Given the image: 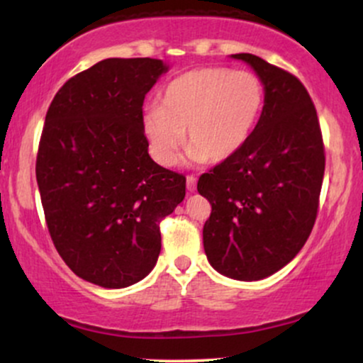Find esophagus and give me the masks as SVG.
Wrapping results in <instances>:
<instances>
[{"label":"esophagus","instance_id":"34e87169","mask_svg":"<svg viewBox=\"0 0 363 363\" xmlns=\"http://www.w3.org/2000/svg\"><path fill=\"white\" fill-rule=\"evenodd\" d=\"M186 186H187V191H189V193H193V191L196 189V177L194 176H187L186 177Z\"/></svg>","mask_w":363,"mask_h":363}]
</instances>
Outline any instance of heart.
I'll return each mask as SVG.
<instances>
[{
    "instance_id": "obj_1",
    "label": "heart",
    "mask_w": 363,
    "mask_h": 363,
    "mask_svg": "<svg viewBox=\"0 0 363 363\" xmlns=\"http://www.w3.org/2000/svg\"><path fill=\"white\" fill-rule=\"evenodd\" d=\"M264 95V83L252 72L191 69L167 83L160 106L145 111L150 152L158 164L174 165L184 131L194 162L228 160L251 138Z\"/></svg>"
}]
</instances>
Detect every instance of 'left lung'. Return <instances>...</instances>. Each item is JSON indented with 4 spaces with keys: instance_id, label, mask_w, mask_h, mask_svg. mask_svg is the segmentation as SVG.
<instances>
[{
    "instance_id": "8db88e82",
    "label": "left lung",
    "mask_w": 363,
    "mask_h": 363,
    "mask_svg": "<svg viewBox=\"0 0 363 363\" xmlns=\"http://www.w3.org/2000/svg\"><path fill=\"white\" fill-rule=\"evenodd\" d=\"M264 83V107L234 157L203 174L210 201L203 245L218 273L254 281L297 256L318 218L324 141L309 91L295 74L254 54H234Z\"/></svg>"
}]
</instances>
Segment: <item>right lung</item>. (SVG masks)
<instances>
[{
  "label": "right lung",
  "instance_id": "add662e5",
  "mask_svg": "<svg viewBox=\"0 0 363 363\" xmlns=\"http://www.w3.org/2000/svg\"><path fill=\"white\" fill-rule=\"evenodd\" d=\"M167 66L109 57L54 95L35 160L45 223L68 268L104 289L143 280L162 247L160 222L186 177L155 164L143 131L145 95Z\"/></svg>",
  "mask_w": 363,
  "mask_h": 363
}]
</instances>
